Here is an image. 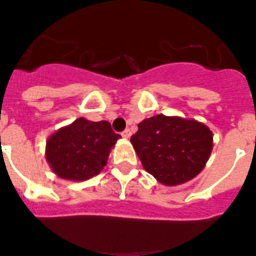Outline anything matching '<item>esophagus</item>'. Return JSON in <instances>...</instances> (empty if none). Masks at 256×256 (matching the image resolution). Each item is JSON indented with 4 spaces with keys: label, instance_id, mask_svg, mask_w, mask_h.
<instances>
[{
    "label": "esophagus",
    "instance_id": "1",
    "mask_svg": "<svg viewBox=\"0 0 256 256\" xmlns=\"http://www.w3.org/2000/svg\"><path fill=\"white\" fill-rule=\"evenodd\" d=\"M130 136H132V132H130L128 128H126L124 132H122V136H124V138H126V140H128V138H130Z\"/></svg>",
    "mask_w": 256,
    "mask_h": 256
}]
</instances>
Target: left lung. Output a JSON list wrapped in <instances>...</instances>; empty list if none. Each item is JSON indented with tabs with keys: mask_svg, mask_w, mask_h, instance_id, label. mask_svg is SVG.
<instances>
[{
	"mask_svg": "<svg viewBox=\"0 0 256 256\" xmlns=\"http://www.w3.org/2000/svg\"><path fill=\"white\" fill-rule=\"evenodd\" d=\"M142 166L161 184H184L204 169L214 136L204 124L160 114L144 120L132 136Z\"/></svg>",
	"mask_w": 256,
	"mask_h": 256,
	"instance_id": "8db88e82",
	"label": "left lung"
}]
</instances>
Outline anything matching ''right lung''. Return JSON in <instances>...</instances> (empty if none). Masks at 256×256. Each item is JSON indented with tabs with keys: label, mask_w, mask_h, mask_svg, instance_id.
<instances>
[{
	"label": "right lung",
	"mask_w": 256,
	"mask_h": 256,
	"mask_svg": "<svg viewBox=\"0 0 256 256\" xmlns=\"http://www.w3.org/2000/svg\"><path fill=\"white\" fill-rule=\"evenodd\" d=\"M120 138L107 120L78 118L48 138L46 158L60 178L88 180L106 166L111 148Z\"/></svg>",
	"instance_id": "obj_1"
}]
</instances>
